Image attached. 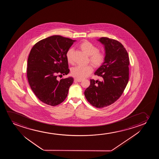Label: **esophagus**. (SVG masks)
<instances>
[{"mask_svg":"<svg viewBox=\"0 0 159 159\" xmlns=\"http://www.w3.org/2000/svg\"><path fill=\"white\" fill-rule=\"evenodd\" d=\"M74 80L76 81L77 82H81L82 81V79H80L75 78Z\"/></svg>","mask_w":159,"mask_h":159,"instance_id":"34e87169","label":"esophagus"}]
</instances>
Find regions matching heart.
<instances>
[{"label": "heart", "instance_id": "heart-1", "mask_svg": "<svg viewBox=\"0 0 159 159\" xmlns=\"http://www.w3.org/2000/svg\"><path fill=\"white\" fill-rule=\"evenodd\" d=\"M80 48L83 52L89 56V61L94 66L99 67L104 62L105 55L104 52L98 51V48L91 42L87 41L83 42L80 44ZM73 48H70L66 52V57L68 62L73 63ZM93 67L91 65L86 66H77L72 68L71 74L78 79H83L87 78L93 71Z\"/></svg>", "mask_w": 159, "mask_h": 159}]
</instances>
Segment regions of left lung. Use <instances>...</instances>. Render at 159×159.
Wrapping results in <instances>:
<instances>
[{"label": "left lung", "instance_id": "8db88e82", "mask_svg": "<svg viewBox=\"0 0 159 159\" xmlns=\"http://www.w3.org/2000/svg\"><path fill=\"white\" fill-rule=\"evenodd\" d=\"M98 41L104 46L105 60L94 74L102 80L91 79L84 94L92 106L101 108L113 104L123 93L128 83L129 57L120 42L107 37Z\"/></svg>", "mask_w": 159, "mask_h": 159}]
</instances>
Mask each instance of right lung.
<instances>
[{"mask_svg": "<svg viewBox=\"0 0 159 159\" xmlns=\"http://www.w3.org/2000/svg\"><path fill=\"white\" fill-rule=\"evenodd\" d=\"M75 41L54 35L38 42L31 50L27 67L29 84L39 99L46 104L56 106L67 96L74 79L59 81L57 77L69 73L66 52Z\"/></svg>", "mask_w": 159, "mask_h": 159, "instance_id": "1", "label": "right lung"}]
</instances>
